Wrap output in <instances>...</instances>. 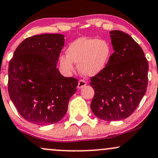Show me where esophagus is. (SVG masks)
<instances>
[{"instance_id":"obj_1","label":"esophagus","mask_w":158,"mask_h":158,"mask_svg":"<svg viewBox=\"0 0 158 158\" xmlns=\"http://www.w3.org/2000/svg\"><path fill=\"white\" fill-rule=\"evenodd\" d=\"M86 85V81L84 80V79H80V80L79 81V82H78V88H83V87H85Z\"/></svg>"}]
</instances>
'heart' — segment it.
<instances>
[{"label": "heart", "mask_w": 158, "mask_h": 158, "mask_svg": "<svg viewBox=\"0 0 158 158\" xmlns=\"http://www.w3.org/2000/svg\"><path fill=\"white\" fill-rule=\"evenodd\" d=\"M110 55L111 48L106 41L80 38L69 45L67 56H61L59 61L66 71H73L74 62L82 75L93 77L105 68Z\"/></svg>", "instance_id": "heart-1"}]
</instances>
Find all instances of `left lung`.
Listing matches in <instances>:
<instances>
[{
  "mask_svg": "<svg viewBox=\"0 0 158 158\" xmlns=\"http://www.w3.org/2000/svg\"><path fill=\"white\" fill-rule=\"evenodd\" d=\"M114 52L100 73L90 78V108L98 118L120 120L131 115L148 85V62L140 46L126 32H110Z\"/></svg>",
  "mask_w": 158,
  "mask_h": 158,
  "instance_id": "1",
  "label": "left lung"
}]
</instances>
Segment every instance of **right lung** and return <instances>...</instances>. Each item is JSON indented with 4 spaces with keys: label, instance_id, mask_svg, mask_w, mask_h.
<instances>
[{
    "label": "right lung",
    "instance_id": "add662e5",
    "mask_svg": "<svg viewBox=\"0 0 158 158\" xmlns=\"http://www.w3.org/2000/svg\"><path fill=\"white\" fill-rule=\"evenodd\" d=\"M64 35L41 34L24 39L9 64L10 97L23 119L45 126L59 122L77 91L78 79L64 77L56 64Z\"/></svg>",
    "mask_w": 158,
    "mask_h": 158
}]
</instances>
